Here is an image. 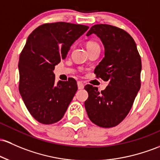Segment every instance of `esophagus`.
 <instances>
[{"label": "esophagus", "instance_id": "esophagus-1", "mask_svg": "<svg viewBox=\"0 0 160 160\" xmlns=\"http://www.w3.org/2000/svg\"><path fill=\"white\" fill-rule=\"evenodd\" d=\"M77 87H78L79 89H82L84 88V84L81 81H78L77 82Z\"/></svg>", "mask_w": 160, "mask_h": 160}]
</instances>
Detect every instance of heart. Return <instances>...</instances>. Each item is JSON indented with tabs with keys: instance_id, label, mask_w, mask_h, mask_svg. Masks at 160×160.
Instances as JSON below:
<instances>
[{
	"instance_id": "1",
	"label": "heart",
	"mask_w": 160,
	"mask_h": 160,
	"mask_svg": "<svg viewBox=\"0 0 160 160\" xmlns=\"http://www.w3.org/2000/svg\"><path fill=\"white\" fill-rule=\"evenodd\" d=\"M86 46H87V50H89V49L95 48V47H98V46H99V44L96 43V42L89 41V42H87V45H86Z\"/></svg>"
}]
</instances>
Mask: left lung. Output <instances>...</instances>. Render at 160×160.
Masks as SVG:
<instances>
[{"label":"left lung","mask_w":160,"mask_h":160,"mask_svg":"<svg viewBox=\"0 0 160 160\" xmlns=\"http://www.w3.org/2000/svg\"><path fill=\"white\" fill-rule=\"evenodd\" d=\"M95 34L104 45L105 56L95 68L96 77L108 83L104 90L87 85L89 95L85 108L92 123L112 128L129 113L140 88L141 59L133 38L122 29L106 24L90 28L87 36Z\"/></svg>","instance_id":"left-lung-1"}]
</instances>
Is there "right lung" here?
<instances>
[{
  "mask_svg": "<svg viewBox=\"0 0 160 160\" xmlns=\"http://www.w3.org/2000/svg\"><path fill=\"white\" fill-rule=\"evenodd\" d=\"M89 26L58 22L43 24L28 37L19 60V90L28 111L38 122L51 124L64 116L77 90L76 80H54V67Z\"/></svg>",
  "mask_w": 160,
  "mask_h": 160,
  "instance_id": "1",
  "label": "right lung"
}]
</instances>
